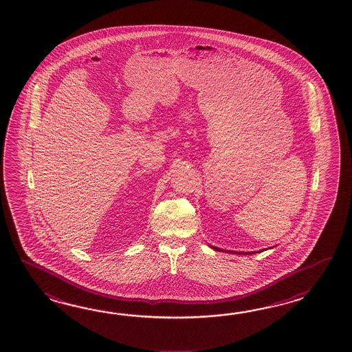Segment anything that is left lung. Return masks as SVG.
<instances>
[{
  "instance_id": "1",
  "label": "left lung",
  "mask_w": 352,
  "mask_h": 352,
  "mask_svg": "<svg viewBox=\"0 0 352 352\" xmlns=\"http://www.w3.org/2000/svg\"><path fill=\"white\" fill-rule=\"evenodd\" d=\"M210 247L212 248L214 250H217V252H226V253H234V254H255V253H261V252H264V250H258V252H232V250H223V249H220V248L212 247V245H210Z\"/></svg>"
}]
</instances>
